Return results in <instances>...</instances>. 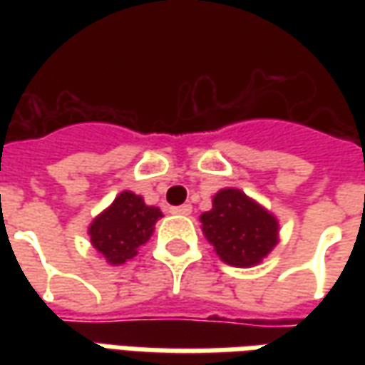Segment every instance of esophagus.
<instances>
[{
    "label": "esophagus",
    "mask_w": 365,
    "mask_h": 365,
    "mask_svg": "<svg viewBox=\"0 0 365 365\" xmlns=\"http://www.w3.org/2000/svg\"><path fill=\"white\" fill-rule=\"evenodd\" d=\"M191 209H193V207H191L190 203H185V205L172 207V209H170V213H174V215H191Z\"/></svg>",
    "instance_id": "34e87169"
}]
</instances>
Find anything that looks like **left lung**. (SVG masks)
<instances>
[{
    "label": "left lung",
    "instance_id": "obj_1",
    "mask_svg": "<svg viewBox=\"0 0 365 365\" xmlns=\"http://www.w3.org/2000/svg\"><path fill=\"white\" fill-rule=\"evenodd\" d=\"M199 219L215 252L235 268H252L260 264L277 245V219L235 187L215 193L213 209Z\"/></svg>",
    "mask_w": 365,
    "mask_h": 365
}]
</instances>
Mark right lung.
<instances>
[{"label": "right lung", "mask_w": 365, "mask_h": 365, "mask_svg": "<svg viewBox=\"0 0 365 365\" xmlns=\"http://www.w3.org/2000/svg\"><path fill=\"white\" fill-rule=\"evenodd\" d=\"M160 217L158 207L146 205L133 191H120L111 205L91 221L88 230L91 245L111 266L125 264L135 258L138 246L148 242Z\"/></svg>", "instance_id": "1"}]
</instances>
